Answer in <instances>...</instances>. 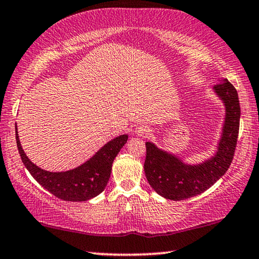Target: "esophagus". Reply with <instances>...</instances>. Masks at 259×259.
Here are the masks:
<instances>
[{"instance_id": "obj_1", "label": "esophagus", "mask_w": 259, "mask_h": 259, "mask_svg": "<svg viewBox=\"0 0 259 259\" xmlns=\"http://www.w3.org/2000/svg\"><path fill=\"white\" fill-rule=\"evenodd\" d=\"M136 134L140 135V136H143V137L149 136V135L151 134V129H150L148 125L140 124V125H138L137 128H136Z\"/></svg>"}]
</instances>
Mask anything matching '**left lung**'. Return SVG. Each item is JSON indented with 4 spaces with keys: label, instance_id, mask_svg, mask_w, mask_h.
I'll return each mask as SVG.
<instances>
[{
    "label": "left lung",
    "instance_id": "1",
    "mask_svg": "<svg viewBox=\"0 0 259 259\" xmlns=\"http://www.w3.org/2000/svg\"><path fill=\"white\" fill-rule=\"evenodd\" d=\"M214 90L225 101L227 113L219 151L211 159L201 165L190 166L171 154L160 151L152 143H145L146 179L150 186L164 198L178 201L200 194L213 186L228 171L233 161L241 117L237 91L228 80L216 83Z\"/></svg>",
    "mask_w": 259,
    "mask_h": 259
}]
</instances>
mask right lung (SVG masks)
<instances>
[{
    "mask_svg": "<svg viewBox=\"0 0 259 259\" xmlns=\"http://www.w3.org/2000/svg\"><path fill=\"white\" fill-rule=\"evenodd\" d=\"M128 141L126 135L114 138L103 146L90 160L67 172H48L31 163L23 151L17 130L16 142L19 156L31 176L46 191L64 201H86L105 190L110 178L111 165L119 150Z\"/></svg>",
    "mask_w": 259,
    "mask_h": 259,
    "instance_id": "add662e5",
    "label": "right lung"
}]
</instances>
